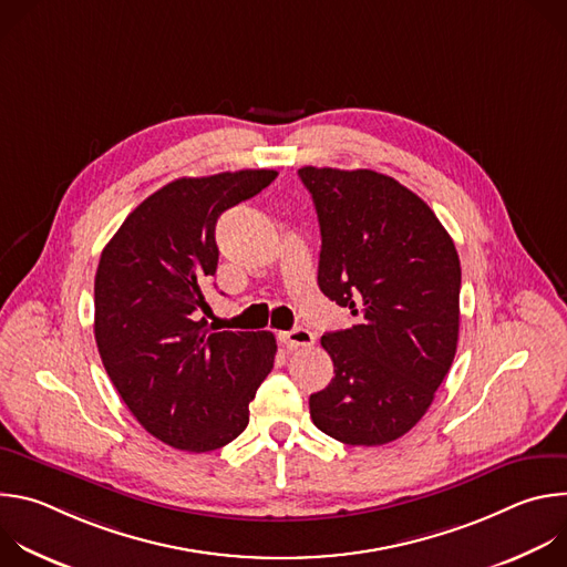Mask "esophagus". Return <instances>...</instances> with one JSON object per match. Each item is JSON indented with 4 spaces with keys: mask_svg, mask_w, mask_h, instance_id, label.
I'll return each instance as SVG.
<instances>
[{
    "mask_svg": "<svg viewBox=\"0 0 567 567\" xmlns=\"http://www.w3.org/2000/svg\"><path fill=\"white\" fill-rule=\"evenodd\" d=\"M280 343H285L289 350L309 348V346H313V334L305 328H293L289 332H280Z\"/></svg>",
    "mask_w": 567,
    "mask_h": 567,
    "instance_id": "1",
    "label": "esophagus"
}]
</instances>
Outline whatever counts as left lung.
<instances>
[{
  "mask_svg": "<svg viewBox=\"0 0 567 567\" xmlns=\"http://www.w3.org/2000/svg\"><path fill=\"white\" fill-rule=\"evenodd\" d=\"M320 224L318 287L357 326L322 334L330 385L309 396L316 429L350 446L409 433L449 374L460 332V258L413 190L374 171H298Z\"/></svg>",
  "mask_w": 567,
  "mask_h": 567,
  "instance_id": "left-lung-1",
  "label": "left lung"
}]
</instances>
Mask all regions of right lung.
Listing matches in <instances>:
<instances>
[{
    "label": "right lung",
    "instance_id": "add662e5",
    "mask_svg": "<svg viewBox=\"0 0 567 567\" xmlns=\"http://www.w3.org/2000/svg\"><path fill=\"white\" fill-rule=\"evenodd\" d=\"M276 171L171 182L141 202L101 254L94 334L103 365L136 422L188 453L233 442L274 368L271 332H215L206 285L217 269V217L256 197Z\"/></svg>",
    "mask_w": 567,
    "mask_h": 567
}]
</instances>
